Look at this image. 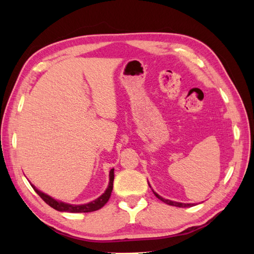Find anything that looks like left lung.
Listing matches in <instances>:
<instances>
[{"instance_id": "left-lung-1", "label": "left lung", "mask_w": 254, "mask_h": 254, "mask_svg": "<svg viewBox=\"0 0 254 254\" xmlns=\"http://www.w3.org/2000/svg\"><path fill=\"white\" fill-rule=\"evenodd\" d=\"M149 184V183H148ZM150 187V186H149ZM153 191V190H152ZM153 194L156 195L157 198H159L161 201L165 202L166 204H170V205H174V206H179V207H189V206H193L194 204L193 203H181V202H176V201H172V200H168V199H165V198H162L161 196H159L156 191H153Z\"/></svg>"}]
</instances>
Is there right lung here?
<instances>
[{"instance_id":"right-lung-1","label":"right lung","mask_w":254,"mask_h":254,"mask_svg":"<svg viewBox=\"0 0 254 254\" xmlns=\"http://www.w3.org/2000/svg\"><path fill=\"white\" fill-rule=\"evenodd\" d=\"M114 170L110 171L109 177H110V181H109V186L107 188L105 193L101 196L98 197L97 199H95L94 201H91L87 204H80V205H74V204H68V203H64V202H61L56 200V199H54L52 197H50L49 195L42 193L39 190H37L33 184L32 187L35 190L36 193L39 195L44 202H47L50 206H52L53 209H55L57 211L60 212H70V213H88V212H93V211H97L99 209H102V207L108 202L109 198L111 196V191L113 190V180H114Z\"/></svg>"}]
</instances>
